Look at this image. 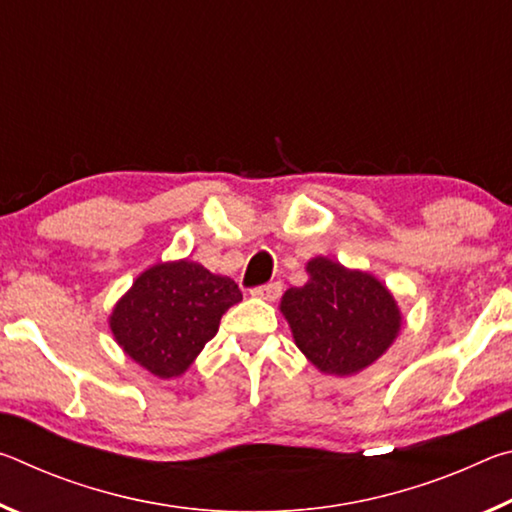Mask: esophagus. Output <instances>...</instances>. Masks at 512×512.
Segmentation results:
<instances>
[{
	"label": "esophagus",
	"instance_id": "esophagus-1",
	"mask_svg": "<svg viewBox=\"0 0 512 512\" xmlns=\"http://www.w3.org/2000/svg\"><path fill=\"white\" fill-rule=\"evenodd\" d=\"M253 296H257V298H262V300H277L280 298V293H282V282H268V284H259V287H255L253 291Z\"/></svg>",
	"mask_w": 512,
	"mask_h": 512
}]
</instances>
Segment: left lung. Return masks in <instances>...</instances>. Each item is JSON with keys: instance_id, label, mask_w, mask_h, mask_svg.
<instances>
[{"instance_id": "1", "label": "left lung", "mask_w": 512, "mask_h": 512, "mask_svg": "<svg viewBox=\"0 0 512 512\" xmlns=\"http://www.w3.org/2000/svg\"><path fill=\"white\" fill-rule=\"evenodd\" d=\"M309 282L282 296L293 339L329 375H354L386 352L400 332V309L386 287L361 271L316 257Z\"/></svg>"}]
</instances>
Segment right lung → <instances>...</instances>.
<instances>
[{
    "instance_id": "1",
    "label": "right lung",
    "mask_w": 512,
    "mask_h": 512,
    "mask_svg": "<svg viewBox=\"0 0 512 512\" xmlns=\"http://www.w3.org/2000/svg\"><path fill=\"white\" fill-rule=\"evenodd\" d=\"M239 300L230 277L212 275L201 264H158L137 277L112 311L110 327L128 357L169 379L189 368Z\"/></svg>"
}]
</instances>
